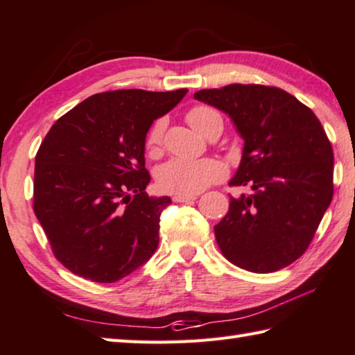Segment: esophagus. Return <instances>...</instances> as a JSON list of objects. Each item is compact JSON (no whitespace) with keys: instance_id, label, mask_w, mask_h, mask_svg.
Masks as SVG:
<instances>
[{"instance_id":"esophagus-1","label":"esophagus","mask_w":355,"mask_h":355,"mask_svg":"<svg viewBox=\"0 0 355 355\" xmlns=\"http://www.w3.org/2000/svg\"><path fill=\"white\" fill-rule=\"evenodd\" d=\"M197 199V194H175L173 202H192Z\"/></svg>"}]
</instances>
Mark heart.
Instances as JSON below:
<instances>
[{
    "label": "heart",
    "instance_id": "obj_1",
    "mask_svg": "<svg viewBox=\"0 0 355 355\" xmlns=\"http://www.w3.org/2000/svg\"><path fill=\"white\" fill-rule=\"evenodd\" d=\"M186 120L197 133L207 136L216 122H220V114L205 105L191 107L186 114ZM166 120L158 119L150 127L146 137V148L150 156L161 152ZM225 175V167L214 158H172L156 172V182L164 192L171 194H197L208 188L209 184L219 182Z\"/></svg>",
    "mask_w": 355,
    "mask_h": 355
}]
</instances>
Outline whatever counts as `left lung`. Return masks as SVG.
<instances>
[{"instance_id":"left-lung-1","label":"left lung","mask_w":355,"mask_h":355,"mask_svg":"<svg viewBox=\"0 0 355 355\" xmlns=\"http://www.w3.org/2000/svg\"><path fill=\"white\" fill-rule=\"evenodd\" d=\"M194 98L228 114L244 139L230 197L214 225L228 261L250 272H274L304 254L332 202L334 152L313 111L279 87L230 84Z\"/></svg>"}]
</instances>
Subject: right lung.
Listing matches in <instances>:
<instances>
[{
	"instance_id": "add662e5",
	"label": "right lung",
	"mask_w": 355,
	"mask_h": 355,
	"mask_svg": "<svg viewBox=\"0 0 355 355\" xmlns=\"http://www.w3.org/2000/svg\"><path fill=\"white\" fill-rule=\"evenodd\" d=\"M188 92L95 94L56 120L35 155L34 213L65 268L114 284L148 261L171 197H148L146 136Z\"/></svg>"
}]
</instances>
